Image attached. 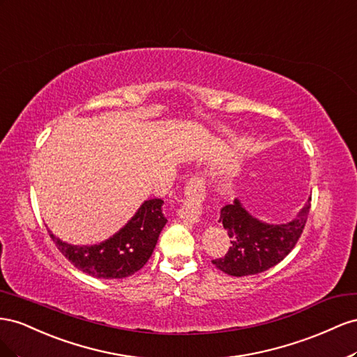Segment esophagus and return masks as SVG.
<instances>
[{
  "label": "esophagus",
  "mask_w": 357,
  "mask_h": 357,
  "mask_svg": "<svg viewBox=\"0 0 357 357\" xmlns=\"http://www.w3.org/2000/svg\"><path fill=\"white\" fill-rule=\"evenodd\" d=\"M206 199L205 182L200 178H191L184 190V200L182 206L178 209V215L190 222H197L202 218L203 202Z\"/></svg>",
  "instance_id": "1"
}]
</instances>
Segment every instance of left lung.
I'll use <instances>...</instances> for the list:
<instances>
[{
  "label": "left lung",
  "mask_w": 357,
  "mask_h": 357,
  "mask_svg": "<svg viewBox=\"0 0 357 357\" xmlns=\"http://www.w3.org/2000/svg\"><path fill=\"white\" fill-rule=\"evenodd\" d=\"M311 197L291 221L286 224L261 222L236 199L221 208L220 221L227 230L231 247L224 257L212 260L231 277H245L268 271L278 264L296 245L308 220Z\"/></svg>",
  "instance_id": "left-lung-1"
}]
</instances>
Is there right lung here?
Listing matches in <instances>:
<instances>
[{"instance_id":"right-lung-1","label":"right lung","mask_w":357,"mask_h":357,"mask_svg":"<svg viewBox=\"0 0 357 357\" xmlns=\"http://www.w3.org/2000/svg\"><path fill=\"white\" fill-rule=\"evenodd\" d=\"M161 199L146 200L114 236L91 247L70 245L47 230L50 239L73 266L96 278H126L140 271L155 248L160 233L166 226Z\"/></svg>"}]
</instances>
